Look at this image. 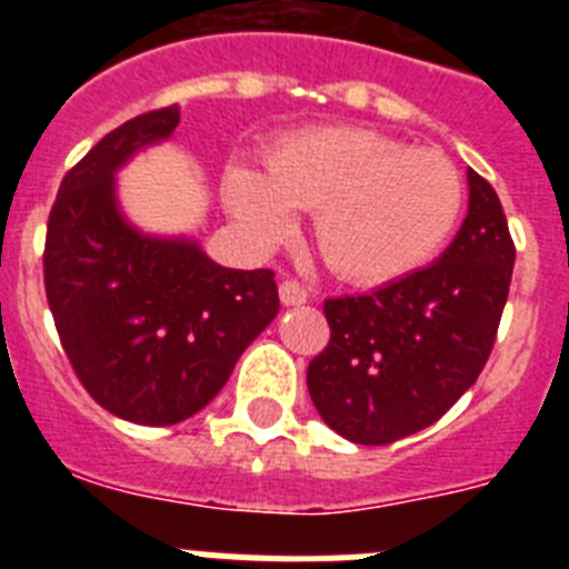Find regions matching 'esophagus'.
<instances>
[{
  "instance_id": "obj_1",
  "label": "esophagus",
  "mask_w": 569,
  "mask_h": 569,
  "mask_svg": "<svg viewBox=\"0 0 569 569\" xmlns=\"http://www.w3.org/2000/svg\"><path fill=\"white\" fill-rule=\"evenodd\" d=\"M279 299L281 305L296 308V305H305V301H308V290H305V284H299L296 279H288L279 284Z\"/></svg>"
}]
</instances>
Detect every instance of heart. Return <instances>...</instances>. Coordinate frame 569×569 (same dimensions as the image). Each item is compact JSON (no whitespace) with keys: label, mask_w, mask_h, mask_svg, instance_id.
<instances>
[{"label":"heart","mask_w":569,"mask_h":569,"mask_svg":"<svg viewBox=\"0 0 569 569\" xmlns=\"http://www.w3.org/2000/svg\"><path fill=\"white\" fill-rule=\"evenodd\" d=\"M224 202L241 230L273 241L293 210H313V241L341 279L379 284L433 259L459 222L465 188L439 150L407 148L370 128H310L281 136L264 173L236 164Z\"/></svg>","instance_id":"b5f03b06"}]
</instances>
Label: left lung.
<instances>
[{
    "label": "left lung",
    "instance_id": "8db88e82",
    "mask_svg": "<svg viewBox=\"0 0 569 569\" xmlns=\"http://www.w3.org/2000/svg\"><path fill=\"white\" fill-rule=\"evenodd\" d=\"M470 208L453 244L373 293L325 301L328 347L308 390L330 430L390 445L439 421L490 359L510 293L512 244L499 196L467 170Z\"/></svg>",
    "mask_w": 569,
    "mask_h": 569
}]
</instances>
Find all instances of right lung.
I'll return each instance as SVG.
<instances>
[{
  "mask_svg": "<svg viewBox=\"0 0 569 569\" xmlns=\"http://www.w3.org/2000/svg\"><path fill=\"white\" fill-rule=\"evenodd\" d=\"M179 104L110 130L64 173L44 236V293L93 401L133 425L190 419L279 313L273 270H230L190 239H156L116 204V170L162 142Z\"/></svg>",
  "mask_w": 569,
  "mask_h": 569,
  "instance_id": "add662e5",
  "label": "right lung"
}]
</instances>
